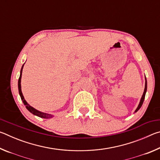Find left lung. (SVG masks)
I'll return each mask as SVG.
<instances>
[{
  "instance_id": "8db88e82",
  "label": "left lung",
  "mask_w": 160,
  "mask_h": 160,
  "mask_svg": "<svg viewBox=\"0 0 160 160\" xmlns=\"http://www.w3.org/2000/svg\"><path fill=\"white\" fill-rule=\"evenodd\" d=\"M146 92H147V79H146V78H145V90H144V92H143V94H142V97H141V99H140V103H139L137 109H135V112H137L138 111V110L140 109V107H142V103H143V102H144V99H145V97Z\"/></svg>"
}]
</instances>
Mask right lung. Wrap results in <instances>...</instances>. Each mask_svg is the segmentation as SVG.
Masks as SVG:
<instances>
[{"label":"right lung","mask_w":160,"mask_h":160,"mask_svg":"<svg viewBox=\"0 0 160 160\" xmlns=\"http://www.w3.org/2000/svg\"><path fill=\"white\" fill-rule=\"evenodd\" d=\"M24 63L22 65V68L20 70V78H19V80H18V90H19V94H20V96L21 97V99L22 102L24 103V104H25V107L27 108V109H28L29 112H31L32 114H34L37 116H39L40 118H52L53 117V115L49 114V113H44V112H40V111H38L36 109H34V107H32V106H30L28 102H27L26 100L24 98V96L22 94V90H21V78H22V69H23V67H24Z\"/></svg>","instance_id":"right-lung-1"}]
</instances>
